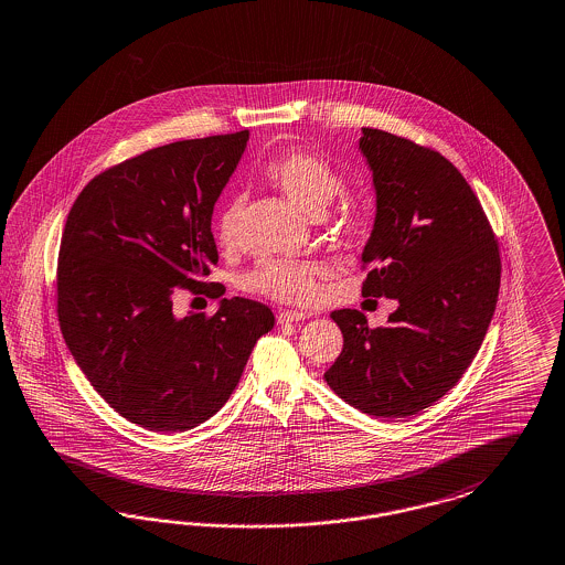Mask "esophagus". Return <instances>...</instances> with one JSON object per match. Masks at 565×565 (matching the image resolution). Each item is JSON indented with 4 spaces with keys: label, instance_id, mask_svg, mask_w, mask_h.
Masks as SVG:
<instances>
[{
    "label": "esophagus",
    "instance_id": "obj_1",
    "mask_svg": "<svg viewBox=\"0 0 565 565\" xmlns=\"http://www.w3.org/2000/svg\"><path fill=\"white\" fill-rule=\"evenodd\" d=\"M309 319V313H302V311H281L277 316V321L284 326V323H292V321H305Z\"/></svg>",
    "mask_w": 565,
    "mask_h": 565
}]
</instances>
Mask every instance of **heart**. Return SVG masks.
<instances>
[{"label": "heart", "instance_id": "1", "mask_svg": "<svg viewBox=\"0 0 565 565\" xmlns=\"http://www.w3.org/2000/svg\"><path fill=\"white\" fill-rule=\"evenodd\" d=\"M265 174L307 214L326 212L344 186L339 170L330 161L302 149H292L271 159ZM244 203V195H233L216 218V239L223 248H233L239 239ZM316 273L311 263L273 258L263 260L249 273L244 286L252 292L265 294L281 302L305 305L316 298Z\"/></svg>", "mask_w": 565, "mask_h": 565}]
</instances>
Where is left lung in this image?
I'll list each match as a JSON object with an SVG mask.
<instances>
[{"label":"left lung","instance_id":"obj_1","mask_svg":"<svg viewBox=\"0 0 565 565\" xmlns=\"http://www.w3.org/2000/svg\"><path fill=\"white\" fill-rule=\"evenodd\" d=\"M360 149L376 189L362 294L399 307L383 328L332 311L344 344L323 379L363 414L404 418L473 362L497 309L500 254L473 189L444 156L374 128H362Z\"/></svg>","mask_w":565,"mask_h":565}]
</instances>
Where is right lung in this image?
<instances>
[{
    "mask_svg": "<svg viewBox=\"0 0 565 565\" xmlns=\"http://www.w3.org/2000/svg\"><path fill=\"white\" fill-rule=\"evenodd\" d=\"M248 138L145 151L94 177L68 212L56 271L63 337L96 393L145 429L214 416L275 326L267 305L239 296L210 317L172 311L174 292H205L200 279L218 263L212 212Z\"/></svg>",
    "mask_w": 565,
    "mask_h": 565,
    "instance_id": "1",
    "label": "right lung"
}]
</instances>
